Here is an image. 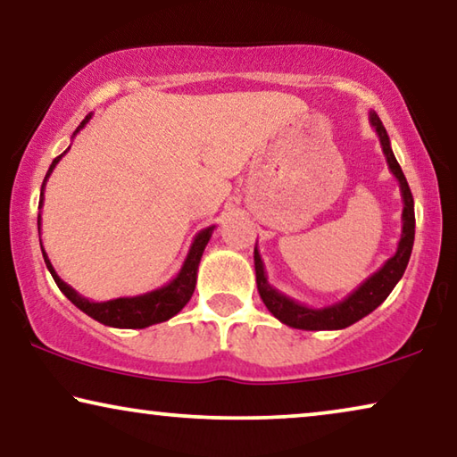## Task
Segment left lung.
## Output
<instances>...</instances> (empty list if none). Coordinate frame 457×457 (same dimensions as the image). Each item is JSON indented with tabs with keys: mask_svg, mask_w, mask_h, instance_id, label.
Wrapping results in <instances>:
<instances>
[{
	"mask_svg": "<svg viewBox=\"0 0 457 457\" xmlns=\"http://www.w3.org/2000/svg\"><path fill=\"white\" fill-rule=\"evenodd\" d=\"M368 120H370L374 130H377L380 147H383V154L386 158V164H389V170L393 172V177L397 179L399 191H402V202H403L402 239L397 243V252L393 253L377 272L370 274V277H368L358 289L349 293L345 299H341V302L337 303L324 305V308H310V305L295 302V299L285 295V293L274 289V287L268 283L264 262H262L258 247H255L253 249L255 283H258V293L262 302L266 303V308L270 310V314L274 318H278L280 322L291 328L341 330V328L352 327L353 322L361 320V318L377 310L378 305L389 297V293L395 289L399 278L403 277L405 268H408L411 247H414V228H416L414 197H411V191L408 187V180H405L402 172V166L397 164L395 155H393L389 135H386V130L383 127V122H380L377 112H370V114H368Z\"/></svg>",
	"mask_w": 457,
	"mask_h": 457,
	"instance_id": "1",
	"label": "left lung"
}]
</instances>
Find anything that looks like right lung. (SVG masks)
<instances>
[{"label":"right lung","mask_w":457,"mask_h":457,"mask_svg":"<svg viewBox=\"0 0 457 457\" xmlns=\"http://www.w3.org/2000/svg\"><path fill=\"white\" fill-rule=\"evenodd\" d=\"M91 116L93 114L85 116V120L79 124L77 130H74L72 139L77 137L79 130L91 120ZM68 149H71V147H68ZM68 149H66V152H68ZM64 154H60L58 158L52 162V166H49L46 179H43L39 208L43 205V191H46V183H47L49 174L54 172L55 164H58V162L64 158ZM37 227H39V230H41V214L37 216ZM214 228L216 227H208V228L199 230V233L195 235V239H193V243H191L189 253H187L183 266H180L179 274L170 280V283L160 287V289L143 293V295L118 297V299H110V302H91V299L80 295L79 291H74L71 285H66L64 280L58 277V272H55V268L52 266V262H49V258H47L46 249L41 247V252H43V260H46L47 270L52 272V277L55 280V285L60 287V291L64 293V295L71 299V302L77 305L80 312H85L87 316H91L93 320L105 324V327L145 328V327H152V324L170 320V318L177 316L179 312L185 308L187 302H189L193 291H195L199 262H202L204 249H205V245H208V241H210L212 233H214Z\"/></svg>","instance_id":"obj_1"}]
</instances>
